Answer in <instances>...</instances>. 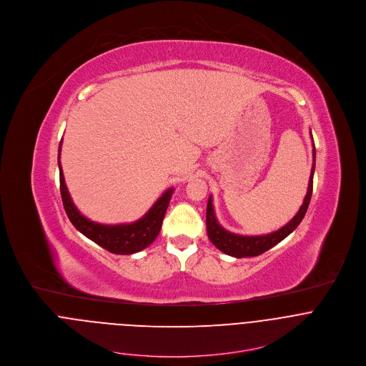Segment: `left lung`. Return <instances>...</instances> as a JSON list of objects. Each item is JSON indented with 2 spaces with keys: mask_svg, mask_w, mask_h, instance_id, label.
<instances>
[{
  "mask_svg": "<svg viewBox=\"0 0 366 366\" xmlns=\"http://www.w3.org/2000/svg\"><path fill=\"white\" fill-rule=\"evenodd\" d=\"M313 138V135H312ZM314 167H315V147L313 141V167L310 173V180H309V187H307V194L305 197V202L302 204L297 214L280 229L266 234V235H257V237H245V235H238L232 234L227 229H224L214 214V207H212V199L209 197L207 203V215H206V225H207V235L209 241L217 247L221 252L234 257V258H249V257H258L272 247L277 245L280 241H283L289 234H292L297 225L302 222V219L306 215V211L309 209L310 200H312V193H313V176Z\"/></svg>",
  "mask_w": 366,
  "mask_h": 366,
  "instance_id": "left-lung-1",
  "label": "left lung"
}]
</instances>
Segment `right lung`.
<instances>
[{
    "label": "right lung",
    "instance_id": "add662e5",
    "mask_svg": "<svg viewBox=\"0 0 366 366\" xmlns=\"http://www.w3.org/2000/svg\"><path fill=\"white\" fill-rule=\"evenodd\" d=\"M60 148H61V144L59 145V157H59V174H60V194H61L64 211L69 219L71 221V224L76 227V229L80 231L93 242H96L97 245H100L102 248L117 255H131L149 247L159 235L164 212L167 209L173 194V189H167L157 199V203L149 209V211L135 222L105 225V224L90 221L74 206L67 192L61 164H60Z\"/></svg>",
    "mask_w": 366,
    "mask_h": 366
}]
</instances>
